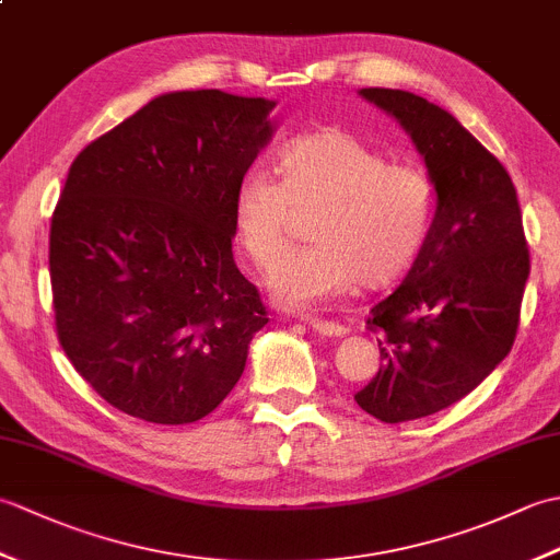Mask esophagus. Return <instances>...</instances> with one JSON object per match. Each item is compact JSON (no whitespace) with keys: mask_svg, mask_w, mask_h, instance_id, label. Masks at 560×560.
I'll use <instances>...</instances> for the list:
<instances>
[{"mask_svg":"<svg viewBox=\"0 0 560 560\" xmlns=\"http://www.w3.org/2000/svg\"><path fill=\"white\" fill-rule=\"evenodd\" d=\"M305 323L311 325L315 331L325 337H347L349 335V327L335 323V319H323V317H315V315H307Z\"/></svg>","mask_w":560,"mask_h":560,"instance_id":"1","label":"esophagus"}]
</instances>
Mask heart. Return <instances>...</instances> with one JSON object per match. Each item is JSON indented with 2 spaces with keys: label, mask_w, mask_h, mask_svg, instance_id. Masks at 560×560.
<instances>
[{
  "label": "heart",
  "mask_w": 560,
  "mask_h": 560,
  "mask_svg": "<svg viewBox=\"0 0 560 560\" xmlns=\"http://www.w3.org/2000/svg\"><path fill=\"white\" fill-rule=\"evenodd\" d=\"M279 180L245 175L231 207L233 241L257 269L287 249L295 213H311L313 245L281 259L269 287L287 307L339 299L355 287L395 283L421 253L435 211V183L423 165L389 161L349 129L325 127L289 141Z\"/></svg>",
  "instance_id": "heart-1"
}]
</instances>
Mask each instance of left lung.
Instances as JSON below:
<instances>
[{"instance_id":"8db88e82","label":"left lung","mask_w":560,"mask_h":560,"mask_svg":"<svg viewBox=\"0 0 560 560\" xmlns=\"http://www.w3.org/2000/svg\"><path fill=\"white\" fill-rule=\"evenodd\" d=\"M361 96L411 135L438 192L411 271L365 319L383 365L353 397L383 423H404L467 397L513 349L529 247L505 165L455 117L399 89Z\"/></svg>"}]
</instances>
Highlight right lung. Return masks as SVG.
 I'll return each mask as SVG.
<instances>
[{
  "label": "right lung",
  "mask_w": 560,
  "mask_h": 560,
  "mask_svg": "<svg viewBox=\"0 0 560 560\" xmlns=\"http://www.w3.org/2000/svg\"><path fill=\"white\" fill-rule=\"evenodd\" d=\"M271 108L219 89L165 93L71 163L50 221L57 339L135 419H205L269 323L235 267L231 207Z\"/></svg>",
  "instance_id": "right-lung-1"
}]
</instances>
